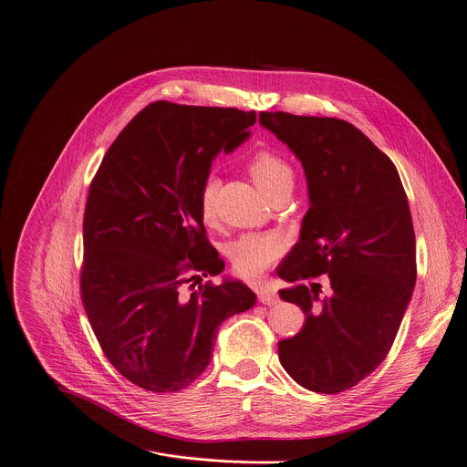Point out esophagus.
Listing matches in <instances>:
<instances>
[{
    "instance_id": "esophagus-1",
    "label": "esophagus",
    "mask_w": 467,
    "mask_h": 467,
    "mask_svg": "<svg viewBox=\"0 0 467 467\" xmlns=\"http://www.w3.org/2000/svg\"><path fill=\"white\" fill-rule=\"evenodd\" d=\"M258 300H260L262 304L275 306L280 298H278V295H276V291H275L273 287H262V289L258 291Z\"/></svg>"
}]
</instances>
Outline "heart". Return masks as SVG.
Returning a JSON list of instances; mask_svg holds the SVG:
<instances>
[{
  "label": "heart",
  "mask_w": 467,
  "mask_h": 467,
  "mask_svg": "<svg viewBox=\"0 0 467 467\" xmlns=\"http://www.w3.org/2000/svg\"><path fill=\"white\" fill-rule=\"evenodd\" d=\"M247 172L258 191L271 198L280 191L293 189L295 174L291 165L273 150H256L249 161ZM218 187L216 176H207L200 187V213L205 223H214L218 218ZM284 253V238L276 233H249L238 238L229 247V258L234 271L244 278H256Z\"/></svg>",
  "instance_id": "1"
}]
</instances>
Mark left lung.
<instances>
[{"label": "left lung", "instance_id": "left-lung-1", "mask_svg": "<svg viewBox=\"0 0 467 467\" xmlns=\"http://www.w3.org/2000/svg\"><path fill=\"white\" fill-rule=\"evenodd\" d=\"M258 120L296 155L309 194L300 238L278 267L295 282L280 298L300 306L306 321L278 343V359L304 389L337 394L381 365L410 300L416 240L407 194L394 163L347 120L285 111H260Z\"/></svg>", "mask_w": 467, "mask_h": 467}]
</instances>
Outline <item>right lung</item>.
<instances>
[{
    "mask_svg": "<svg viewBox=\"0 0 467 467\" xmlns=\"http://www.w3.org/2000/svg\"><path fill=\"white\" fill-rule=\"evenodd\" d=\"M254 122V111L236 108L151 102L89 185L82 304L108 361L144 390L176 392L198 379L218 327L256 300L240 280L183 289L225 267L205 234L200 187L216 153L240 146Z\"/></svg>",
    "mask_w": 467,
    "mask_h": 467,
    "instance_id": "1",
    "label": "right lung"
}]
</instances>
